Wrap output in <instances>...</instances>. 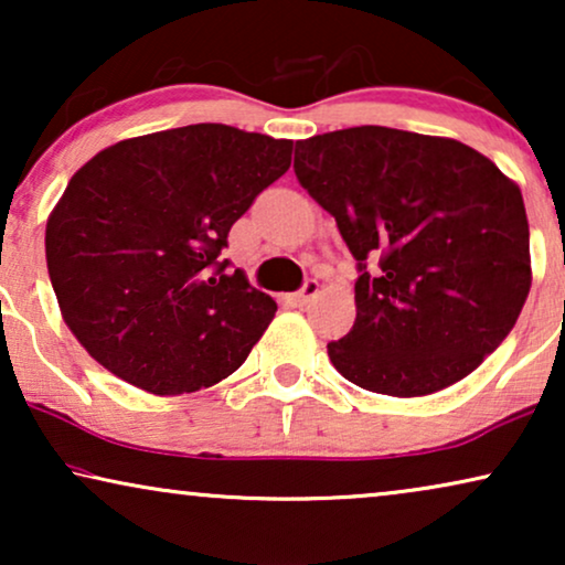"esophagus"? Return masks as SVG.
<instances>
[{
	"mask_svg": "<svg viewBox=\"0 0 565 565\" xmlns=\"http://www.w3.org/2000/svg\"><path fill=\"white\" fill-rule=\"evenodd\" d=\"M316 296H319V280H306L303 288L292 296V300H296L298 306H306V303H311Z\"/></svg>",
	"mask_w": 565,
	"mask_h": 565,
	"instance_id": "obj_1",
	"label": "esophagus"
}]
</instances>
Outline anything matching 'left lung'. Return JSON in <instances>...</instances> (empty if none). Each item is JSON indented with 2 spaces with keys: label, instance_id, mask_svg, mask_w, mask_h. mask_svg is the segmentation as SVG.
I'll use <instances>...</instances> for the list:
<instances>
[{
  "label": "left lung",
  "instance_id": "8db88e82",
  "mask_svg": "<svg viewBox=\"0 0 565 565\" xmlns=\"http://www.w3.org/2000/svg\"><path fill=\"white\" fill-rule=\"evenodd\" d=\"M292 169L358 259V319L329 342L347 381L427 396L504 342L532 282L530 226L491 159L455 138L360 126L298 141Z\"/></svg>",
  "mask_w": 565,
  "mask_h": 565
}]
</instances>
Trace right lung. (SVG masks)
<instances>
[{
    "label": "right lung",
    "mask_w": 565,
    "mask_h": 565,
    "mask_svg": "<svg viewBox=\"0 0 565 565\" xmlns=\"http://www.w3.org/2000/svg\"><path fill=\"white\" fill-rule=\"evenodd\" d=\"M290 153L285 138L198 122L115 143L72 177L45 262L66 327L99 365L157 396L242 367L277 303L221 252Z\"/></svg>",
    "instance_id": "right-lung-1"
}]
</instances>
